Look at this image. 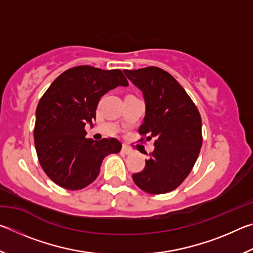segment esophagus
Listing matches in <instances>:
<instances>
[{"instance_id":"1","label":"esophagus","mask_w":253,"mask_h":253,"mask_svg":"<svg viewBox=\"0 0 253 253\" xmlns=\"http://www.w3.org/2000/svg\"><path fill=\"white\" fill-rule=\"evenodd\" d=\"M122 152H123L124 154H126V155H130V154H132V151H131V149H130L129 147L125 146V145H124V146L122 147Z\"/></svg>"}]
</instances>
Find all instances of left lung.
I'll return each instance as SVG.
<instances>
[{
    "mask_svg": "<svg viewBox=\"0 0 253 253\" xmlns=\"http://www.w3.org/2000/svg\"><path fill=\"white\" fill-rule=\"evenodd\" d=\"M143 93L145 117L139 134L155 138V148L137 186L149 194L173 191L187 177L202 146V121L194 102L169 72L157 67L124 70Z\"/></svg>",
    "mask_w": 253,
    "mask_h": 253,
    "instance_id": "8db88e82",
    "label": "left lung"
}]
</instances>
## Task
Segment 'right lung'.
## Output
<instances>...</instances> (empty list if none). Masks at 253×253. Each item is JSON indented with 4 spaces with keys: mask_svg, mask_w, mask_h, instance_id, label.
I'll list each match as a JSON object with an SVG mask.
<instances>
[{
    "mask_svg": "<svg viewBox=\"0 0 253 253\" xmlns=\"http://www.w3.org/2000/svg\"><path fill=\"white\" fill-rule=\"evenodd\" d=\"M128 81L118 69L90 66L71 68L60 75L39 101L34 144L45 174L67 190H81L97 178L102 160L121 152L116 138H87L84 126L96 119L100 98Z\"/></svg>",
    "mask_w": 253,
    "mask_h": 253,
    "instance_id": "add662e5",
    "label": "right lung"
}]
</instances>
